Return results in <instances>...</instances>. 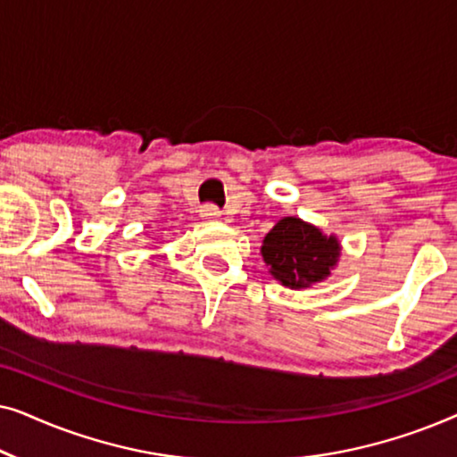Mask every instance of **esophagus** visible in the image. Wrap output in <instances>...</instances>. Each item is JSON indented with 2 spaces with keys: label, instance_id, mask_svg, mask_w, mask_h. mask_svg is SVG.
Here are the masks:
<instances>
[{
  "label": "esophagus",
  "instance_id": "obj_1",
  "mask_svg": "<svg viewBox=\"0 0 457 457\" xmlns=\"http://www.w3.org/2000/svg\"><path fill=\"white\" fill-rule=\"evenodd\" d=\"M199 212H202V218H205V220H216V218H220V210H218L216 205H204Z\"/></svg>",
  "mask_w": 457,
  "mask_h": 457
}]
</instances>
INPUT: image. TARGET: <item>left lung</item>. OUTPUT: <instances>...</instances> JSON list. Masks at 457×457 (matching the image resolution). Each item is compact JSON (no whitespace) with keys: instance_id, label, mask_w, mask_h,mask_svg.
Instances as JSON below:
<instances>
[{"instance_id":"obj_1","label":"left lung","mask_w":457,"mask_h":457,"mask_svg":"<svg viewBox=\"0 0 457 457\" xmlns=\"http://www.w3.org/2000/svg\"><path fill=\"white\" fill-rule=\"evenodd\" d=\"M341 241L297 216H285L262 241L268 274L287 289H310L330 277L341 258Z\"/></svg>"}]
</instances>
